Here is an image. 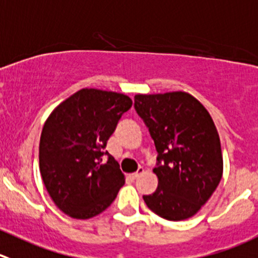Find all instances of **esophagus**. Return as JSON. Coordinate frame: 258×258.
Masks as SVG:
<instances>
[{
  "instance_id": "obj_1",
  "label": "esophagus",
  "mask_w": 258,
  "mask_h": 258,
  "mask_svg": "<svg viewBox=\"0 0 258 258\" xmlns=\"http://www.w3.org/2000/svg\"><path fill=\"white\" fill-rule=\"evenodd\" d=\"M142 172H144V167H139V169H137V171L134 172V174H131L130 176H131L132 180H135V179H137V177H139Z\"/></svg>"
}]
</instances>
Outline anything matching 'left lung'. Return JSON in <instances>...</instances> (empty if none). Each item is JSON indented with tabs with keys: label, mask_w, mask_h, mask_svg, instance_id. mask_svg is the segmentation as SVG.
Segmentation results:
<instances>
[{
	"label": "left lung",
	"mask_w": 258,
	"mask_h": 258,
	"mask_svg": "<svg viewBox=\"0 0 258 258\" xmlns=\"http://www.w3.org/2000/svg\"><path fill=\"white\" fill-rule=\"evenodd\" d=\"M135 109L149 128L157 151L159 184L144 196L146 206L167 221L198 213L223 172L221 141L211 114L185 92L137 94Z\"/></svg>",
	"instance_id": "8db88e82"
}]
</instances>
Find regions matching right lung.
Instances as JSON below:
<instances>
[{
    "instance_id": "1",
    "label": "right lung",
    "mask_w": 258,
    "mask_h": 258,
    "mask_svg": "<svg viewBox=\"0 0 258 258\" xmlns=\"http://www.w3.org/2000/svg\"><path fill=\"white\" fill-rule=\"evenodd\" d=\"M131 106L124 94L84 88L60 103L45 122L40 172L52 202L72 218L98 216L123 186L118 162L104 149Z\"/></svg>"
}]
</instances>
